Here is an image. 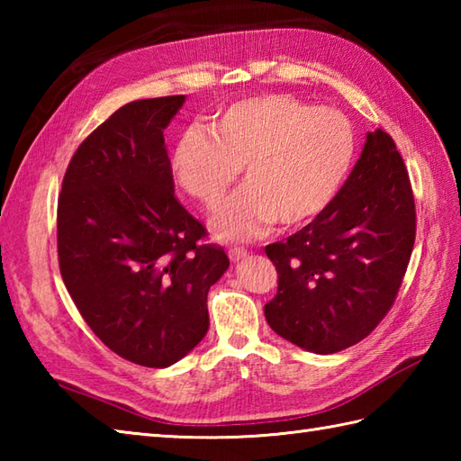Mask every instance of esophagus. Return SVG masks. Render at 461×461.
I'll return each instance as SVG.
<instances>
[{"mask_svg": "<svg viewBox=\"0 0 461 461\" xmlns=\"http://www.w3.org/2000/svg\"><path fill=\"white\" fill-rule=\"evenodd\" d=\"M230 259L236 263V261H241V259H246L248 256H249V251L248 249H243V248H230Z\"/></svg>", "mask_w": 461, "mask_h": 461, "instance_id": "1", "label": "esophagus"}]
</instances>
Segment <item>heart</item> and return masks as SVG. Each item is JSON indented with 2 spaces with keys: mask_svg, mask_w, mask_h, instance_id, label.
Masks as SVG:
<instances>
[{
  "mask_svg": "<svg viewBox=\"0 0 461 461\" xmlns=\"http://www.w3.org/2000/svg\"><path fill=\"white\" fill-rule=\"evenodd\" d=\"M355 152V131L340 111L269 93L225 106L210 131H185L174 146L172 174L184 192L213 210L243 166L248 184L215 213L213 231L225 241H248L276 220L291 228L325 212Z\"/></svg>",
  "mask_w": 461,
  "mask_h": 461,
  "instance_id": "obj_1",
  "label": "heart"
}]
</instances>
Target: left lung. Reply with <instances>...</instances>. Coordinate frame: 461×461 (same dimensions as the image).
I'll list each match as a JSON object with an SVG mask.
<instances>
[{
  "label": "left lung",
  "mask_w": 461,
  "mask_h": 461,
  "mask_svg": "<svg viewBox=\"0 0 461 461\" xmlns=\"http://www.w3.org/2000/svg\"><path fill=\"white\" fill-rule=\"evenodd\" d=\"M414 240L408 170L393 136L376 129L329 208L266 248L279 277L269 327L317 355L357 345L394 305Z\"/></svg>",
  "instance_id": "1"
}]
</instances>
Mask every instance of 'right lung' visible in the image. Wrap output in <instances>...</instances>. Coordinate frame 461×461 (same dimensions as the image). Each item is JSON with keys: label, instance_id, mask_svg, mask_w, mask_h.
Returning <instances> with one entry per match:
<instances>
[{"label": "right lung", "instance_id": "add662e5", "mask_svg": "<svg viewBox=\"0 0 461 461\" xmlns=\"http://www.w3.org/2000/svg\"><path fill=\"white\" fill-rule=\"evenodd\" d=\"M184 95L132 101L81 142L57 203L59 269L86 325L124 360L166 368L210 327L230 259L174 195L164 129Z\"/></svg>", "mask_w": 461, "mask_h": 461}]
</instances>
